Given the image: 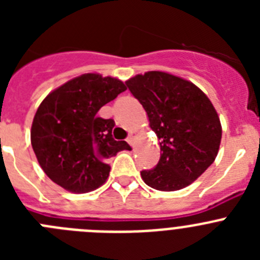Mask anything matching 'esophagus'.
<instances>
[{
	"mask_svg": "<svg viewBox=\"0 0 260 260\" xmlns=\"http://www.w3.org/2000/svg\"><path fill=\"white\" fill-rule=\"evenodd\" d=\"M126 141H127L128 144H132L133 146V142H134V133H130V134L127 135V138H126Z\"/></svg>",
	"mask_w": 260,
	"mask_h": 260,
	"instance_id": "1",
	"label": "esophagus"
}]
</instances>
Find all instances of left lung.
Wrapping results in <instances>:
<instances>
[{
  "label": "left lung",
  "mask_w": 260,
  "mask_h": 260,
  "mask_svg": "<svg viewBox=\"0 0 260 260\" xmlns=\"http://www.w3.org/2000/svg\"><path fill=\"white\" fill-rule=\"evenodd\" d=\"M126 86L143 105L160 141V160L141 172L143 181L160 191L189 186L219 152L221 125L210 99L191 82L162 71L137 75Z\"/></svg>",
  "instance_id": "obj_1"
}]
</instances>
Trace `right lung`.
Instances as JSON below:
<instances>
[{
	"mask_svg": "<svg viewBox=\"0 0 260 260\" xmlns=\"http://www.w3.org/2000/svg\"><path fill=\"white\" fill-rule=\"evenodd\" d=\"M125 89L116 78L84 74L43 100L32 122L31 144L53 182L78 194L105 182L110 172L108 158L130 147L114 141V121L99 117L98 112Z\"/></svg>",
	"mask_w": 260,
	"mask_h": 260,
	"instance_id": "obj_1",
	"label": "right lung"
}]
</instances>
